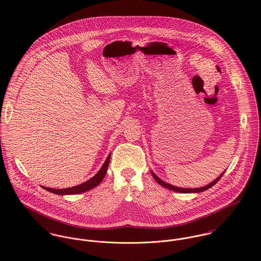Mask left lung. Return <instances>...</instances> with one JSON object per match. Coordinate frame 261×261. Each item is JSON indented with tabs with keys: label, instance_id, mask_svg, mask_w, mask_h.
<instances>
[{
	"label": "left lung",
	"instance_id": "8db88e82",
	"mask_svg": "<svg viewBox=\"0 0 261 261\" xmlns=\"http://www.w3.org/2000/svg\"><path fill=\"white\" fill-rule=\"evenodd\" d=\"M151 175H152L153 179L156 181V183H159L161 186L165 187V188H167V189H169V190H172V191H175V192H179V193H198V192H203V191H205V190H207V189L214 186V185L221 179V177L223 176V174H222L220 177H218L215 181H213L212 183H210V184L207 185V186L202 187V188H196V189H188V188L184 189V188H179V187H175L173 186V185H170V184L165 183L164 181H162L161 179H159L152 172H151Z\"/></svg>",
	"mask_w": 261,
	"mask_h": 261
}]
</instances>
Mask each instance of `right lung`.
<instances>
[{"instance_id": "obj_1", "label": "right lung", "mask_w": 261, "mask_h": 261, "mask_svg": "<svg viewBox=\"0 0 261 261\" xmlns=\"http://www.w3.org/2000/svg\"><path fill=\"white\" fill-rule=\"evenodd\" d=\"M110 160H111V153L109 154L108 159L106 160L103 166H102L101 169L98 171V173H97L93 178H91V179L88 180L87 182H84V183L81 184V185L72 187V188H67V189H58V190L51 189V188H47V187L42 186V188L45 189V190H47L48 192H51V193H54V194H57V195H75V194H80V193L89 191V190H91L92 188L98 186V185L101 183V181H102V179L105 178L106 173H107V171H108V167H109V164H110Z\"/></svg>"}]
</instances>
